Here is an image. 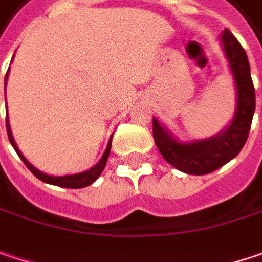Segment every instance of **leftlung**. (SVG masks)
Returning <instances> with one entry per match:
<instances>
[{"mask_svg": "<svg viewBox=\"0 0 262 262\" xmlns=\"http://www.w3.org/2000/svg\"><path fill=\"white\" fill-rule=\"evenodd\" d=\"M221 40L237 88V105L230 126L206 140L180 143L154 118V140L161 155L174 168L188 174H209L237 157L248 140L252 123L255 88L248 55L228 29L224 31Z\"/></svg>", "mask_w": 262, "mask_h": 262, "instance_id": "1", "label": "left lung"}]
</instances>
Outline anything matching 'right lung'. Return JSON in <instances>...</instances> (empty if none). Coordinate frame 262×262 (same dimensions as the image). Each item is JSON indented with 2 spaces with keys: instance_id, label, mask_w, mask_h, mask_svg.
Here are the masks:
<instances>
[{
  "instance_id": "1",
  "label": "right lung",
  "mask_w": 262,
  "mask_h": 262,
  "mask_svg": "<svg viewBox=\"0 0 262 262\" xmlns=\"http://www.w3.org/2000/svg\"><path fill=\"white\" fill-rule=\"evenodd\" d=\"M7 73H9V71H7ZM7 76H9V74H6V83H7ZM6 126H7V136H9V140L10 143H11V146L14 147V150L17 152V155L20 157V159L24 161V164L28 167L29 171H31L35 178L40 179L41 182L50 183V185H56V186H61V188L79 189V188H84V186H89L91 183H94V182L98 179V176L103 173L104 167H105V164H107V159H108L110 149H112V139H113V137H110V141H108V144H107V149H105V152H104L103 158L100 159V162H98L97 165H94L91 170L83 171V173H77V174H70V176H49V174L41 173L40 170H37L34 165H31L28 161H27V158L20 154V150L17 149V146H16V143H14V139H13V136H11L9 118H6Z\"/></svg>"
}]
</instances>
